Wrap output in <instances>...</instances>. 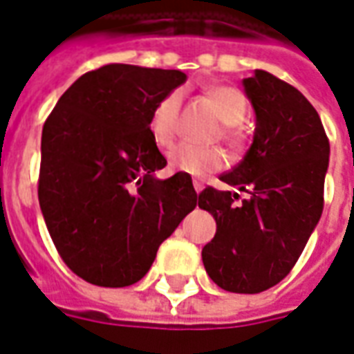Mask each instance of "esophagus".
Listing matches in <instances>:
<instances>
[{
  "label": "esophagus",
  "instance_id": "1",
  "mask_svg": "<svg viewBox=\"0 0 354 354\" xmlns=\"http://www.w3.org/2000/svg\"><path fill=\"white\" fill-rule=\"evenodd\" d=\"M193 187H195V191H197V193H201L204 187V182L203 180H198V178H193Z\"/></svg>",
  "mask_w": 354,
  "mask_h": 354
}]
</instances>
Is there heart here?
Here are the masks:
<instances>
[{"label": "heart", "instance_id": "b5f03b06", "mask_svg": "<svg viewBox=\"0 0 354 354\" xmlns=\"http://www.w3.org/2000/svg\"><path fill=\"white\" fill-rule=\"evenodd\" d=\"M210 101L216 106L217 114L223 120L219 133L230 146H238L242 142V131L240 125L248 114V101L240 90L232 86H216L208 91ZM182 101L184 93L182 90L167 91L156 106L151 109L150 120H148V131L157 146L167 148L174 142L180 127V116H182ZM169 169L185 174H206L219 170L225 165V153L217 146H195V144H178L167 153Z\"/></svg>", "mask_w": 354, "mask_h": 354}]
</instances>
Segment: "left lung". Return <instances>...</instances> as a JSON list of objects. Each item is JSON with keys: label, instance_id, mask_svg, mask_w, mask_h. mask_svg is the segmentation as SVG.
<instances>
[{"label": "left lung", "instance_id": "obj_1", "mask_svg": "<svg viewBox=\"0 0 354 354\" xmlns=\"http://www.w3.org/2000/svg\"><path fill=\"white\" fill-rule=\"evenodd\" d=\"M257 116L253 144L242 161L219 176L248 191L208 185L198 206L216 219V236L203 248L212 281L229 292L255 295L283 279L319 223L330 144L313 104L263 69L243 80Z\"/></svg>", "mask_w": 354, "mask_h": 354}]
</instances>
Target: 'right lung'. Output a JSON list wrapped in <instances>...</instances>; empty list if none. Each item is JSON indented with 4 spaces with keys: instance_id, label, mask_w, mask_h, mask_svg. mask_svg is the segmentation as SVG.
<instances>
[{
    "instance_id": "right-lung-1",
    "label": "right lung",
    "mask_w": 354,
    "mask_h": 354,
    "mask_svg": "<svg viewBox=\"0 0 354 354\" xmlns=\"http://www.w3.org/2000/svg\"><path fill=\"white\" fill-rule=\"evenodd\" d=\"M182 71L109 64L59 97L41 137L39 204L64 263L88 283L127 287L197 206L189 174L157 180L167 159L148 120Z\"/></svg>"
}]
</instances>
